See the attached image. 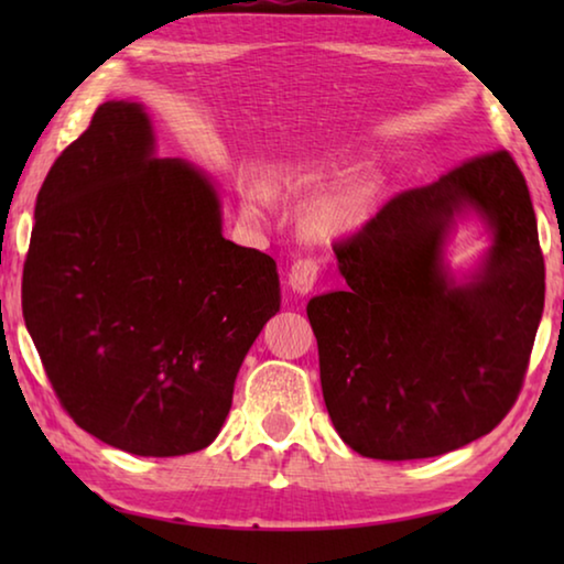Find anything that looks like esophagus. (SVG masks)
Listing matches in <instances>:
<instances>
[{"label":"esophagus","instance_id":"esophagus-1","mask_svg":"<svg viewBox=\"0 0 564 564\" xmlns=\"http://www.w3.org/2000/svg\"><path fill=\"white\" fill-rule=\"evenodd\" d=\"M321 275V265L316 259H299L293 261L289 271V285L299 293H311L316 289Z\"/></svg>","mask_w":564,"mask_h":564}]
</instances>
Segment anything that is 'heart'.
<instances>
[{"instance_id": "b5f03b06", "label": "heart", "mask_w": 564, "mask_h": 564, "mask_svg": "<svg viewBox=\"0 0 564 564\" xmlns=\"http://www.w3.org/2000/svg\"><path fill=\"white\" fill-rule=\"evenodd\" d=\"M283 174L273 176V184H279ZM376 186L370 178H348L343 184L330 186L313 196L303 212L305 231L313 236H338L343 231L356 228L368 214V206L373 202ZM269 204V188L263 184H251L241 196L243 216L251 221H259Z\"/></svg>"}]
</instances>
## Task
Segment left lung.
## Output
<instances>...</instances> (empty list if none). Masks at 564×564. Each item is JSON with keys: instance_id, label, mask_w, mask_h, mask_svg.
Returning <instances> with one entry per match:
<instances>
[{"instance_id": "left-lung-1", "label": "left lung", "mask_w": 564, "mask_h": 564, "mask_svg": "<svg viewBox=\"0 0 564 564\" xmlns=\"http://www.w3.org/2000/svg\"><path fill=\"white\" fill-rule=\"evenodd\" d=\"M465 205L496 241L484 271L455 286L442 243ZM333 251L348 285L316 295L308 321L343 441L376 460H417L498 427L522 390L545 305L538 221L510 151L400 191Z\"/></svg>"}]
</instances>
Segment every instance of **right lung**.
<instances>
[{
	"label": "right lung",
	"mask_w": 564,
	"mask_h": 564,
	"mask_svg": "<svg viewBox=\"0 0 564 564\" xmlns=\"http://www.w3.org/2000/svg\"><path fill=\"white\" fill-rule=\"evenodd\" d=\"M281 305L275 261L221 236L206 176L154 156L144 109L107 101L36 196L22 313L54 395L131 455L204 451Z\"/></svg>",
	"instance_id": "add662e5"
}]
</instances>
